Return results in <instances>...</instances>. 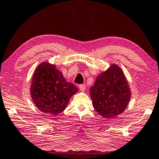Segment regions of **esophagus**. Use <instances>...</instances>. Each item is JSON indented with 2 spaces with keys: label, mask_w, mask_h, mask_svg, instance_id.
Returning <instances> with one entry per match:
<instances>
[{
  "label": "esophagus",
  "mask_w": 159,
  "mask_h": 159,
  "mask_svg": "<svg viewBox=\"0 0 159 159\" xmlns=\"http://www.w3.org/2000/svg\"><path fill=\"white\" fill-rule=\"evenodd\" d=\"M79 88H80V90H81V91H85V85H84V84H81V85H79Z\"/></svg>",
  "instance_id": "1"
}]
</instances>
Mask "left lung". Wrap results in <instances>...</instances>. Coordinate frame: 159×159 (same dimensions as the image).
<instances>
[{
  "label": "left lung",
  "mask_w": 159,
  "mask_h": 159,
  "mask_svg": "<svg viewBox=\"0 0 159 159\" xmlns=\"http://www.w3.org/2000/svg\"><path fill=\"white\" fill-rule=\"evenodd\" d=\"M90 93L94 108L105 118H114L124 111L131 95L124 74L115 64L98 76Z\"/></svg>",
  "instance_id": "1"
}]
</instances>
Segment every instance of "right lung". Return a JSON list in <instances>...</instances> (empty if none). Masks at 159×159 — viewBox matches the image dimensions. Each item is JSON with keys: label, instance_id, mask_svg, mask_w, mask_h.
I'll return each instance as SVG.
<instances>
[{"label": "right lung", "instance_id": "right-lung-1", "mask_svg": "<svg viewBox=\"0 0 159 159\" xmlns=\"http://www.w3.org/2000/svg\"><path fill=\"white\" fill-rule=\"evenodd\" d=\"M30 91L38 109L57 116L66 109L70 98L78 92V88L66 81L55 65L43 62L35 70Z\"/></svg>", "mask_w": 159, "mask_h": 159}]
</instances>
